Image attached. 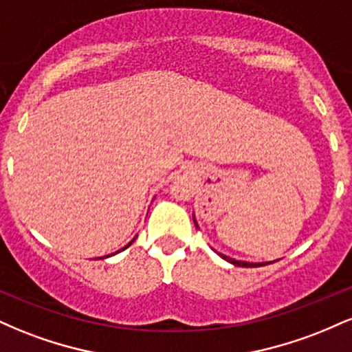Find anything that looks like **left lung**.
<instances>
[{
  "label": "left lung",
  "instance_id": "1",
  "mask_svg": "<svg viewBox=\"0 0 352 352\" xmlns=\"http://www.w3.org/2000/svg\"><path fill=\"white\" fill-rule=\"evenodd\" d=\"M193 223H195V227L199 228V225H197V220H195V215H193ZM218 254H220V258H223L225 261H228V263H232L235 266H243V268H254V266H263V265L273 263V261H265V263H250V261H240V260H235V258H230L223 253H218ZM274 261H278V260H274Z\"/></svg>",
  "mask_w": 352,
  "mask_h": 352
}]
</instances>
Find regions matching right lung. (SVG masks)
Masks as SVG:
<instances>
[{"label": "right lung", "mask_w": 352, "mask_h": 352, "mask_svg": "<svg viewBox=\"0 0 352 352\" xmlns=\"http://www.w3.org/2000/svg\"><path fill=\"white\" fill-rule=\"evenodd\" d=\"M135 238H137V236H135ZM135 238H134V240H132V241H129V243H127V245H125V246H124V248H120V250H119V252H122V250H125V248H129V246H131L132 243H134V241H135ZM119 252H116V253H119ZM116 253H112V254H116ZM107 256H109V254H107ZM107 256H104V258H107Z\"/></svg>", "instance_id": "obj_1"}]
</instances>
